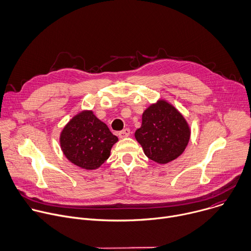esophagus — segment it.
I'll return each instance as SVG.
<instances>
[{
  "label": "esophagus",
  "mask_w": 251,
  "mask_h": 251,
  "mask_svg": "<svg viewBox=\"0 0 251 251\" xmlns=\"http://www.w3.org/2000/svg\"><path fill=\"white\" fill-rule=\"evenodd\" d=\"M130 134H131V132H130V129H128V128L123 129L122 131H120V132L118 133V135H119L120 138H126V137L130 136Z\"/></svg>",
  "instance_id": "esophagus-1"
}]
</instances>
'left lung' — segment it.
I'll return each mask as SVG.
<instances>
[{"label": "left lung", "mask_w": 251, "mask_h": 251, "mask_svg": "<svg viewBox=\"0 0 251 251\" xmlns=\"http://www.w3.org/2000/svg\"><path fill=\"white\" fill-rule=\"evenodd\" d=\"M135 138L149 159L165 165L184 153L191 128L172 103L159 99L143 112L142 125L136 130Z\"/></svg>", "instance_id": "left-lung-1"}]
</instances>
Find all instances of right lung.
Here are the masks:
<instances>
[{"instance_id":"add662e5","label":"right lung","mask_w":251,"mask_h":251,"mask_svg":"<svg viewBox=\"0 0 251 251\" xmlns=\"http://www.w3.org/2000/svg\"><path fill=\"white\" fill-rule=\"evenodd\" d=\"M118 138L92 110H82L71 118L59 135L63 155L74 165L87 170L98 169L110 156Z\"/></svg>"}]
</instances>
